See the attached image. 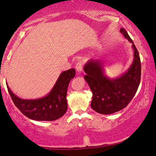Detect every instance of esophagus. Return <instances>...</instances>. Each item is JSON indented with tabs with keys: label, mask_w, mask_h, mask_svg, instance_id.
<instances>
[{
	"label": "esophagus",
	"mask_w": 156,
	"mask_h": 156,
	"mask_svg": "<svg viewBox=\"0 0 156 156\" xmlns=\"http://www.w3.org/2000/svg\"><path fill=\"white\" fill-rule=\"evenodd\" d=\"M83 62L82 61H79L76 65V70L78 71V72H80L82 69H83Z\"/></svg>",
	"instance_id": "esophagus-1"
}]
</instances>
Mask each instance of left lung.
<instances>
[{
    "label": "left lung",
    "instance_id": "8db88e82",
    "mask_svg": "<svg viewBox=\"0 0 156 156\" xmlns=\"http://www.w3.org/2000/svg\"><path fill=\"white\" fill-rule=\"evenodd\" d=\"M120 32L132 43L133 61L127 72L116 78H108L104 73L103 63L89 60L84 67V76L93 94L91 107L101 114H111L127 106L135 96L140 83L141 62L139 53L133 41L124 28Z\"/></svg>",
    "mask_w": 156,
    "mask_h": 156
}]
</instances>
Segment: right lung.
Masks as SVG:
<instances>
[{
    "label": "right lung",
    "mask_w": 156,
    "mask_h": 156,
    "mask_svg": "<svg viewBox=\"0 0 156 156\" xmlns=\"http://www.w3.org/2000/svg\"><path fill=\"white\" fill-rule=\"evenodd\" d=\"M75 75L73 68L62 72L51 91L38 99H21L13 93L7 84V87L14 105L23 114L31 120L53 121L62 117L67 112V87Z\"/></svg>",
    "instance_id": "right-lung-1"
}]
</instances>
